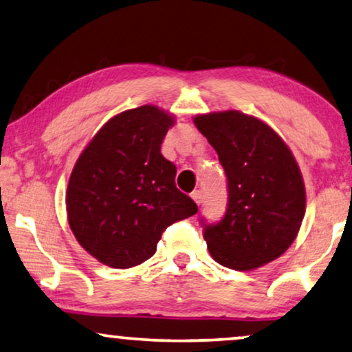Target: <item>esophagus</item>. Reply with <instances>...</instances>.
<instances>
[{"label": "esophagus", "instance_id": "1", "mask_svg": "<svg viewBox=\"0 0 352 352\" xmlns=\"http://www.w3.org/2000/svg\"><path fill=\"white\" fill-rule=\"evenodd\" d=\"M190 197H192V200H194L197 205L201 204V192H200V190H194V192H192V194H190Z\"/></svg>", "mask_w": 352, "mask_h": 352}]
</instances>
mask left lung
I'll return each mask as SVG.
<instances>
[{
	"instance_id": "1",
	"label": "left lung",
	"mask_w": 352,
	"mask_h": 352,
	"mask_svg": "<svg viewBox=\"0 0 352 352\" xmlns=\"http://www.w3.org/2000/svg\"><path fill=\"white\" fill-rule=\"evenodd\" d=\"M228 176V208L204 226L211 258L234 271H253L277 259L296 239L306 211L301 170L274 129L239 110L197 115Z\"/></svg>"
}]
</instances>
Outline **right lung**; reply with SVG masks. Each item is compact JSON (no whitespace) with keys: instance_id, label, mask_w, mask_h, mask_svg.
I'll return each instance as SVG.
<instances>
[{"instance_id":"right-lung-1","label":"right lung","mask_w":352,"mask_h":352,"mask_svg":"<svg viewBox=\"0 0 352 352\" xmlns=\"http://www.w3.org/2000/svg\"><path fill=\"white\" fill-rule=\"evenodd\" d=\"M173 124L175 117L155 105L124 110L96 133L72 170L70 229L105 266L147 261L168 226L199 211L176 187V166L160 152Z\"/></svg>"}]
</instances>
